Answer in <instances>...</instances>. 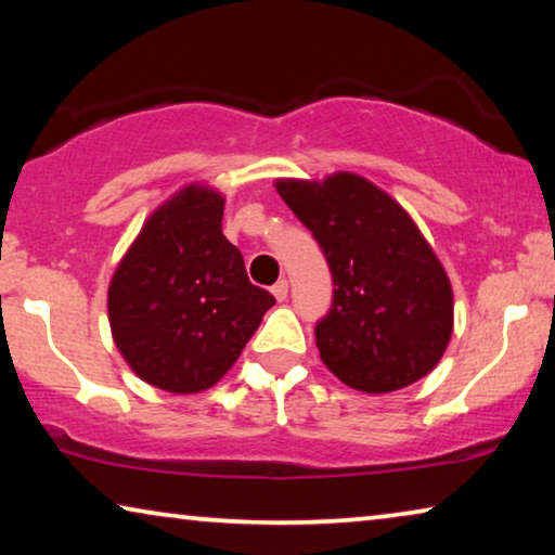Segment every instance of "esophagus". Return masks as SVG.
Listing matches in <instances>:
<instances>
[{
	"label": "esophagus",
	"mask_w": 555,
	"mask_h": 555,
	"mask_svg": "<svg viewBox=\"0 0 555 555\" xmlns=\"http://www.w3.org/2000/svg\"><path fill=\"white\" fill-rule=\"evenodd\" d=\"M271 294L276 296V300H286V296H288V281L286 279L276 281V284L271 286Z\"/></svg>",
	"instance_id": "obj_1"
}]
</instances>
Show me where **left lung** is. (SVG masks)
Segmentation results:
<instances>
[{
    "mask_svg": "<svg viewBox=\"0 0 555 555\" xmlns=\"http://www.w3.org/2000/svg\"><path fill=\"white\" fill-rule=\"evenodd\" d=\"M276 191L313 232L333 274V306L315 325L325 367L364 393L426 377L453 335V288L411 215L347 171L279 178Z\"/></svg>",
    "mask_w": 555,
    "mask_h": 555,
    "instance_id": "left-lung-1",
    "label": "left lung"
}]
</instances>
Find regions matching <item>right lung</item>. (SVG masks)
<instances>
[{
	"label": "right lung",
	"instance_id": "1",
	"mask_svg": "<svg viewBox=\"0 0 555 555\" xmlns=\"http://www.w3.org/2000/svg\"><path fill=\"white\" fill-rule=\"evenodd\" d=\"M224 198L191 183L149 215L109 281L117 350L152 387L210 389L276 304L222 234Z\"/></svg>",
	"mask_w": 555,
	"mask_h": 555
}]
</instances>
